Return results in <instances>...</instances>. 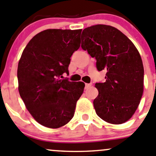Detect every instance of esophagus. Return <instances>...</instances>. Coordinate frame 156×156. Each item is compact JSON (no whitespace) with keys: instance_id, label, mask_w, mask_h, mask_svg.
Returning <instances> with one entry per match:
<instances>
[{"instance_id":"esophagus-1","label":"esophagus","mask_w":156,"mask_h":156,"mask_svg":"<svg viewBox=\"0 0 156 156\" xmlns=\"http://www.w3.org/2000/svg\"><path fill=\"white\" fill-rule=\"evenodd\" d=\"M92 85V83H85V89H88V88L90 87Z\"/></svg>"}]
</instances>
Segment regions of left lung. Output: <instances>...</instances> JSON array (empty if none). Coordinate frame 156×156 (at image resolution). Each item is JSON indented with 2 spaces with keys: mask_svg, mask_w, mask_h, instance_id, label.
<instances>
[{
  "mask_svg": "<svg viewBox=\"0 0 156 156\" xmlns=\"http://www.w3.org/2000/svg\"><path fill=\"white\" fill-rule=\"evenodd\" d=\"M81 48L105 70V82L96 83V113L105 122L122 124L140 104L144 92V66L138 51L125 34L110 25L96 24L81 34Z\"/></svg>",
  "mask_w": 156,
  "mask_h": 156,
  "instance_id": "obj_1",
  "label": "left lung"
}]
</instances>
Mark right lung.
I'll list each match as a JSON object with an SVG mask.
<instances>
[{
  "label": "right lung",
  "instance_id": "1",
  "mask_svg": "<svg viewBox=\"0 0 156 156\" xmlns=\"http://www.w3.org/2000/svg\"><path fill=\"white\" fill-rule=\"evenodd\" d=\"M81 30L48 29L30 39L18 65L19 91L32 117L57 129L73 119L84 83L62 79L81 45Z\"/></svg>",
  "mask_w": 156,
  "mask_h": 156
}]
</instances>
